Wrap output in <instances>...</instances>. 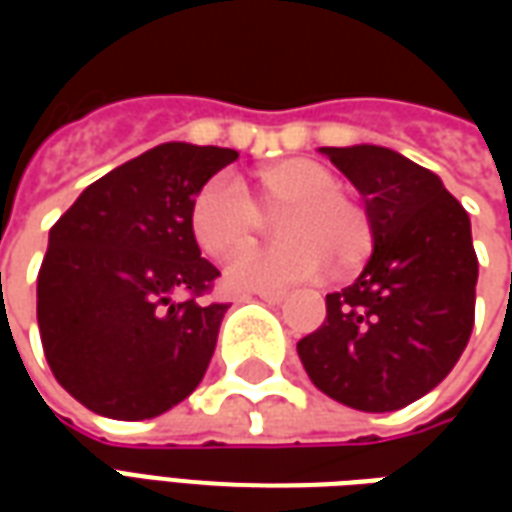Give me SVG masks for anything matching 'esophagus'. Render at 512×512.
Here are the masks:
<instances>
[{
    "label": "esophagus",
    "instance_id": "esophagus-1",
    "mask_svg": "<svg viewBox=\"0 0 512 512\" xmlns=\"http://www.w3.org/2000/svg\"><path fill=\"white\" fill-rule=\"evenodd\" d=\"M255 296L266 304H279V301H285V290H255Z\"/></svg>",
    "mask_w": 512,
    "mask_h": 512
}]
</instances>
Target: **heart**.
Here are the masks:
<instances>
[{"mask_svg": "<svg viewBox=\"0 0 512 512\" xmlns=\"http://www.w3.org/2000/svg\"><path fill=\"white\" fill-rule=\"evenodd\" d=\"M267 219L277 220L282 241L246 249L227 266V282L241 290L285 288L365 263L376 230L359 200L343 191L332 167L315 158H285L255 172V202L230 175H213L194 194L189 227L208 257H230L257 238Z\"/></svg>", "mask_w": 512, "mask_h": 512, "instance_id": "heart-1", "label": "heart"}]
</instances>
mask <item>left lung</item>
Returning <instances> with one entry per match:
<instances>
[{
	"label": "left lung",
	"instance_id": "1",
	"mask_svg": "<svg viewBox=\"0 0 512 512\" xmlns=\"http://www.w3.org/2000/svg\"><path fill=\"white\" fill-rule=\"evenodd\" d=\"M365 197L376 249L354 285L326 296L299 340L312 384L359 411H397L439 386L474 326L469 213L439 175L389 147H321Z\"/></svg>",
	"mask_w": 512,
	"mask_h": 512
}]
</instances>
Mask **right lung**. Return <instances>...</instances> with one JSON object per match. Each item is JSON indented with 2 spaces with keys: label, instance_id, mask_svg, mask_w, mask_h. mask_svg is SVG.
Segmentation results:
<instances>
[{
  "label": "right lung",
  "instance_id": "right-lung-1",
  "mask_svg": "<svg viewBox=\"0 0 512 512\" xmlns=\"http://www.w3.org/2000/svg\"><path fill=\"white\" fill-rule=\"evenodd\" d=\"M238 153L167 142L95 180L49 233L38 274L43 354L60 386L112 419H150L208 370L230 304L205 301L189 208Z\"/></svg>",
  "mask_w": 512,
  "mask_h": 512
}]
</instances>
